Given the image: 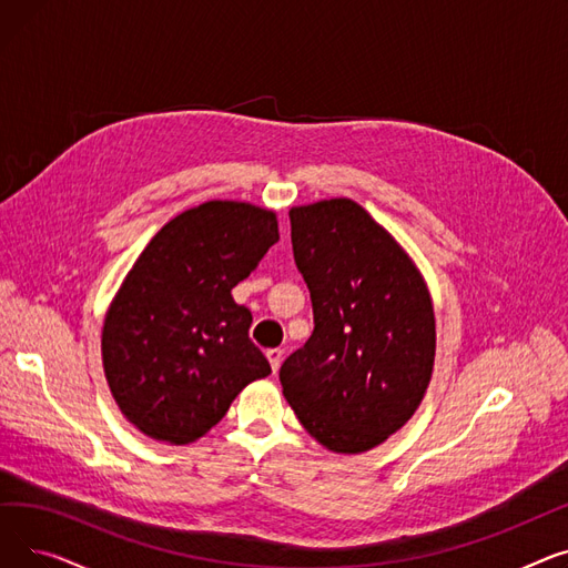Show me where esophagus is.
I'll list each match as a JSON object with an SVG mask.
<instances>
[{
    "label": "esophagus",
    "mask_w": 568,
    "mask_h": 568,
    "mask_svg": "<svg viewBox=\"0 0 568 568\" xmlns=\"http://www.w3.org/2000/svg\"><path fill=\"white\" fill-rule=\"evenodd\" d=\"M266 359H268V364H272V371L276 373L278 366H281V362H283V349H281V347L266 349Z\"/></svg>",
    "instance_id": "34e87169"
}]
</instances>
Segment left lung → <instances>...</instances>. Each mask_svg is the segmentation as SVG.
<instances>
[{
    "label": "left lung",
    "instance_id": "8db88e82",
    "mask_svg": "<svg viewBox=\"0 0 568 568\" xmlns=\"http://www.w3.org/2000/svg\"><path fill=\"white\" fill-rule=\"evenodd\" d=\"M292 251L315 329L281 366L283 396L326 449L359 454L400 430L435 362V315L422 274L347 197L290 209Z\"/></svg>",
    "mask_w": 568,
    "mask_h": 568
}]
</instances>
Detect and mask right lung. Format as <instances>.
<instances>
[{"label": "right lung", "mask_w": 568, "mask_h": 568, "mask_svg": "<svg viewBox=\"0 0 568 568\" xmlns=\"http://www.w3.org/2000/svg\"><path fill=\"white\" fill-rule=\"evenodd\" d=\"M276 242L274 212L212 200L146 244L108 311L101 343L110 392L138 430L189 444L223 419L246 384L272 373L232 287Z\"/></svg>", "instance_id": "obj_1"}]
</instances>
